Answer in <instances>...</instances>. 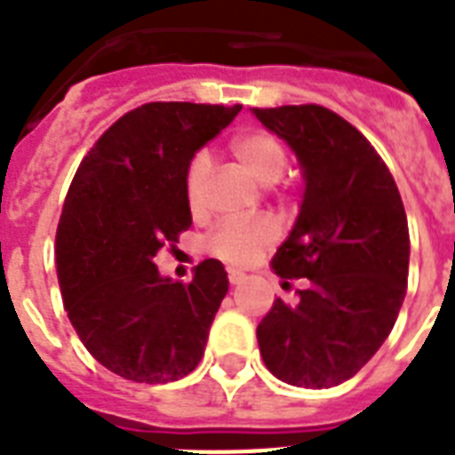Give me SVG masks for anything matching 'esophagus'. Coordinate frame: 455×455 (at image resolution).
I'll use <instances>...</instances> for the list:
<instances>
[{"label":"esophagus","instance_id":"esophagus-1","mask_svg":"<svg viewBox=\"0 0 455 455\" xmlns=\"http://www.w3.org/2000/svg\"><path fill=\"white\" fill-rule=\"evenodd\" d=\"M245 273L243 271H235V268H231V271H228V283H231V285H240V283H245Z\"/></svg>","mask_w":455,"mask_h":455}]
</instances>
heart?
I'll list each match as a JSON object with an SVG mask.
<instances>
[{"instance_id":"1","label":"heart","mask_w":455,"mask_h":455,"mask_svg":"<svg viewBox=\"0 0 455 455\" xmlns=\"http://www.w3.org/2000/svg\"><path fill=\"white\" fill-rule=\"evenodd\" d=\"M231 154L243 170L261 187H273L280 182L287 168V149L275 135L266 131L243 132L231 142ZM210 175V156L205 151L191 158L184 175V196L194 215H201L205 208V184ZM278 235V227L271 220L228 221L217 228L210 238V250L220 259L231 264H247L268 247Z\"/></svg>"}]
</instances>
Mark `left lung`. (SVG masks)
<instances>
[{"label":"left lung","instance_id":"obj_1","mask_svg":"<svg viewBox=\"0 0 455 455\" xmlns=\"http://www.w3.org/2000/svg\"><path fill=\"white\" fill-rule=\"evenodd\" d=\"M294 151L304 196L271 268L308 278L257 327L264 364L297 387H334L367 364L407 294L409 227L390 170L357 128L317 105L250 109Z\"/></svg>","mask_w":455,"mask_h":455}]
</instances>
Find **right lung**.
<instances>
[{
	"mask_svg": "<svg viewBox=\"0 0 455 455\" xmlns=\"http://www.w3.org/2000/svg\"><path fill=\"white\" fill-rule=\"evenodd\" d=\"M240 109L142 105L95 142L74 175L55 235L62 301L88 353L128 381H177L201 362L227 271L205 259L182 285L161 275L154 257L191 227V158Z\"/></svg>",
	"mask_w": 455,
	"mask_h": 455,
	"instance_id": "right-lung-1",
	"label": "right lung"
}]
</instances>
